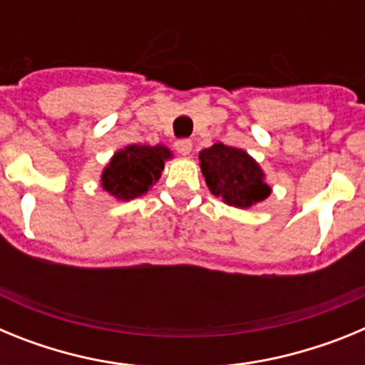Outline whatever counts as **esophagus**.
I'll list each match as a JSON object with an SVG mask.
<instances>
[{"label":"esophagus","mask_w":365,"mask_h":365,"mask_svg":"<svg viewBox=\"0 0 365 365\" xmlns=\"http://www.w3.org/2000/svg\"><path fill=\"white\" fill-rule=\"evenodd\" d=\"M175 150L179 151V153H182V155H190V153H192V150H193L192 140H188V138L177 140V143H175Z\"/></svg>","instance_id":"1"}]
</instances>
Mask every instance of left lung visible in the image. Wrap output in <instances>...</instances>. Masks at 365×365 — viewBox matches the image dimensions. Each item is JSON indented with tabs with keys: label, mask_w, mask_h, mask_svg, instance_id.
Returning <instances> with one entry per match:
<instances>
[{
	"label": "left lung",
	"mask_w": 365,
	"mask_h": 365,
	"mask_svg": "<svg viewBox=\"0 0 365 365\" xmlns=\"http://www.w3.org/2000/svg\"><path fill=\"white\" fill-rule=\"evenodd\" d=\"M199 163L208 190L228 206L252 208L272 192L263 168L241 148L217 143L199 151Z\"/></svg>",
	"instance_id": "obj_1"
}]
</instances>
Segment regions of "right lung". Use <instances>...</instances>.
<instances>
[{
  "instance_id": "obj_1",
  "label": "right lung",
  "mask_w": 365,
  "mask_h": 365,
  "mask_svg": "<svg viewBox=\"0 0 365 365\" xmlns=\"http://www.w3.org/2000/svg\"><path fill=\"white\" fill-rule=\"evenodd\" d=\"M173 159V153L164 144L144 146L131 144L124 150L115 151L100 175L102 190L117 201L137 199L160 179L166 160Z\"/></svg>"
}]
</instances>
